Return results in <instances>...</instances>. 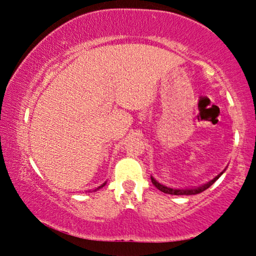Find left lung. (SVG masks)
<instances>
[{
  "label": "left lung",
  "instance_id": "left-lung-1",
  "mask_svg": "<svg viewBox=\"0 0 256 256\" xmlns=\"http://www.w3.org/2000/svg\"><path fill=\"white\" fill-rule=\"evenodd\" d=\"M224 171H225V170H224ZM222 173H224V172L219 173V174L216 176V178L212 179L210 182H208L207 184L201 185V186H198V188H192V189H172V188H167V186H165V185L160 184L158 182L155 180V179L152 177H150V179H152V183L154 184L155 186H156L158 189L160 190V192H162L165 194H170V195H198V194L204 192L206 189H208V188H210V185H212L214 182H216V179H218L220 176L222 174Z\"/></svg>",
  "mask_w": 256,
  "mask_h": 256
}]
</instances>
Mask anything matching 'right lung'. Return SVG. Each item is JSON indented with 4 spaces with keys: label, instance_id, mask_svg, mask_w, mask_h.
I'll use <instances>...</instances> for the list:
<instances>
[{
    "label": "right lung",
    "instance_id": "right-lung-1",
    "mask_svg": "<svg viewBox=\"0 0 256 256\" xmlns=\"http://www.w3.org/2000/svg\"><path fill=\"white\" fill-rule=\"evenodd\" d=\"M104 185H106V183H104V184H102V185H101V186H98V189H95V192H96V190H98V189H100V188H102V186H104Z\"/></svg>",
    "mask_w": 256,
    "mask_h": 256
}]
</instances>
